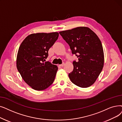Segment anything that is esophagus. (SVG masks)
Masks as SVG:
<instances>
[{
    "label": "esophagus",
    "mask_w": 122,
    "mask_h": 122,
    "mask_svg": "<svg viewBox=\"0 0 122 122\" xmlns=\"http://www.w3.org/2000/svg\"><path fill=\"white\" fill-rule=\"evenodd\" d=\"M64 65H65V63H62V64L59 65V66H61V67H62V66H64Z\"/></svg>",
    "instance_id": "obj_1"
}]
</instances>
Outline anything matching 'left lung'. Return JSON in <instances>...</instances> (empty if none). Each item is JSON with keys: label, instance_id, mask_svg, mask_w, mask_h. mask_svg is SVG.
Wrapping results in <instances>:
<instances>
[{"label": "left lung", "instance_id": "8db88e82", "mask_svg": "<svg viewBox=\"0 0 122 122\" xmlns=\"http://www.w3.org/2000/svg\"><path fill=\"white\" fill-rule=\"evenodd\" d=\"M59 33L69 45L72 54L78 58V62H73V71L69 74L70 80L81 88L91 86L104 66V51L100 39L87 27H78Z\"/></svg>", "mask_w": 122, "mask_h": 122}]
</instances>
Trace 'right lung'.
I'll return each instance as SVG.
<instances>
[{
	"instance_id": "obj_1",
	"label": "right lung",
	"mask_w": 122,
	"mask_h": 122,
	"mask_svg": "<svg viewBox=\"0 0 122 122\" xmlns=\"http://www.w3.org/2000/svg\"><path fill=\"white\" fill-rule=\"evenodd\" d=\"M58 36V32L33 33L26 37L19 46L17 69L25 83L35 90H44L54 81L58 67L45 61Z\"/></svg>"
}]
</instances>
